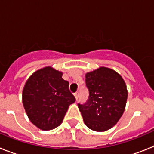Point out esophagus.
Segmentation results:
<instances>
[{
	"label": "esophagus",
	"instance_id": "obj_1",
	"mask_svg": "<svg viewBox=\"0 0 154 154\" xmlns=\"http://www.w3.org/2000/svg\"><path fill=\"white\" fill-rule=\"evenodd\" d=\"M74 96H75V98L76 100H78V98H79V92H76L74 94Z\"/></svg>",
	"mask_w": 154,
	"mask_h": 154
}]
</instances>
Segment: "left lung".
Listing matches in <instances>:
<instances>
[{
    "label": "left lung",
    "mask_w": 154,
    "mask_h": 154,
    "mask_svg": "<svg viewBox=\"0 0 154 154\" xmlns=\"http://www.w3.org/2000/svg\"><path fill=\"white\" fill-rule=\"evenodd\" d=\"M89 99L79 109L87 127L96 132L109 130L123 116L128 92L122 76L113 69L100 67L85 74Z\"/></svg>",
    "instance_id": "8db88e82"
}]
</instances>
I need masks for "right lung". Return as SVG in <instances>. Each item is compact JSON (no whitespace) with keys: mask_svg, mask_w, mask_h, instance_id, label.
<instances>
[{"mask_svg":"<svg viewBox=\"0 0 154 154\" xmlns=\"http://www.w3.org/2000/svg\"><path fill=\"white\" fill-rule=\"evenodd\" d=\"M63 73L51 66L37 70L25 82L22 103L28 119L42 130H51L63 121L75 99L62 79Z\"/></svg>","mask_w":154,"mask_h":154,"instance_id":"right-lung-1","label":"right lung"}]
</instances>
